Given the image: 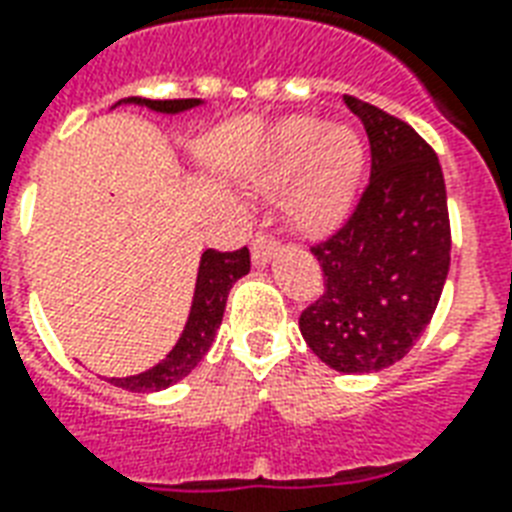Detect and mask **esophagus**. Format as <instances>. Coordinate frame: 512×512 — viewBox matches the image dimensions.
<instances>
[{"label":"esophagus","instance_id":"obj_1","mask_svg":"<svg viewBox=\"0 0 512 512\" xmlns=\"http://www.w3.org/2000/svg\"><path fill=\"white\" fill-rule=\"evenodd\" d=\"M280 248L278 240H272L270 234H256V240H253L251 245V253H253V264H259V267H264L267 261L275 256V251Z\"/></svg>","mask_w":512,"mask_h":512}]
</instances>
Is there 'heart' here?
Listing matches in <instances>:
<instances>
[{"label": "heart", "instance_id": "b5f03b06", "mask_svg": "<svg viewBox=\"0 0 512 512\" xmlns=\"http://www.w3.org/2000/svg\"><path fill=\"white\" fill-rule=\"evenodd\" d=\"M364 175V140L351 126L288 118L272 132L256 169V186L278 194L286 185V215L299 232L326 234L353 210Z\"/></svg>", "mask_w": 512, "mask_h": 512}]
</instances>
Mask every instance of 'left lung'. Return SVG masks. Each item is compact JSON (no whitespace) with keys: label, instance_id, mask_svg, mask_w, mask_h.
<instances>
[{"label":"left lung","instance_id":"left-lung-1","mask_svg":"<svg viewBox=\"0 0 512 512\" xmlns=\"http://www.w3.org/2000/svg\"><path fill=\"white\" fill-rule=\"evenodd\" d=\"M372 148L370 186L343 229L313 256L324 294L299 315V332L332 370L391 367L432 321L451 267V224L440 161L413 126L345 96Z\"/></svg>","mask_w":512,"mask_h":512}]
</instances>
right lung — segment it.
<instances>
[{"instance_id": "1", "label": "right lung", "mask_w": 512, "mask_h": 512, "mask_svg": "<svg viewBox=\"0 0 512 512\" xmlns=\"http://www.w3.org/2000/svg\"><path fill=\"white\" fill-rule=\"evenodd\" d=\"M118 105H137L148 107L153 113L178 115L194 107H202V99H142V96H129L115 102ZM251 272V253L248 248H240L234 253H221L207 248L199 256L197 283H194V299H191V310H188L186 326L180 332L178 343L172 345V351L153 364L151 370L137 372V375H126V378H107L113 386L134 391V394H151V391H161L169 388L172 383H178L194 370L199 359L210 351V345L215 340V332L224 321L226 299L229 291L240 278H245Z\"/></svg>"}]
</instances>
